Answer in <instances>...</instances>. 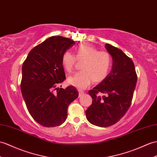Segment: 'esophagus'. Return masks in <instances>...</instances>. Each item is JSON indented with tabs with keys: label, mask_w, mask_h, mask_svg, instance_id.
Segmentation results:
<instances>
[{
	"label": "esophagus",
	"mask_w": 157,
	"mask_h": 157,
	"mask_svg": "<svg viewBox=\"0 0 157 157\" xmlns=\"http://www.w3.org/2000/svg\"><path fill=\"white\" fill-rule=\"evenodd\" d=\"M79 91V97H80V96H82L83 94H84V92H83V91H82V90H78Z\"/></svg>",
	"instance_id": "esophagus-1"
}]
</instances>
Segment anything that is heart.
Segmentation results:
<instances>
[{
  "instance_id": "heart-1",
  "label": "heart",
  "mask_w": 157,
  "mask_h": 157,
  "mask_svg": "<svg viewBox=\"0 0 157 157\" xmlns=\"http://www.w3.org/2000/svg\"><path fill=\"white\" fill-rule=\"evenodd\" d=\"M76 61L82 62L81 71L67 79L70 84L79 89H85L90 83H100L104 80L110 71L112 58L107 52H99L96 48L87 44L75 47L74 56L65 52L61 56V64L67 73L74 70Z\"/></svg>"
}]
</instances>
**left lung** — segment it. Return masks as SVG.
Returning a JSON list of instances; mask_svg holds the SVG:
<instances>
[{"label": "left lung", "mask_w": 157, "mask_h": 157, "mask_svg": "<svg viewBox=\"0 0 157 157\" xmlns=\"http://www.w3.org/2000/svg\"><path fill=\"white\" fill-rule=\"evenodd\" d=\"M112 57V68L104 80L90 90L92 104L86 111V118L92 124L108 127L114 124L128 111L137 82L132 60L121 49L106 43ZM102 93L105 96L98 95Z\"/></svg>", "instance_id": "obj_1"}]
</instances>
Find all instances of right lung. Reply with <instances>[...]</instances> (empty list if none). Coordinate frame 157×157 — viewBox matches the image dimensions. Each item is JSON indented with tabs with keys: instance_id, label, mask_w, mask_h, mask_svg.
<instances>
[{
	"instance_id": "1",
	"label": "right lung",
	"mask_w": 157,
	"mask_h": 157,
	"mask_svg": "<svg viewBox=\"0 0 157 157\" xmlns=\"http://www.w3.org/2000/svg\"><path fill=\"white\" fill-rule=\"evenodd\" d=\"M74 45L71 39L53 36L32 49L22 66L21 90L25 104L33 118L45 127L62 124L69 105L79 96L73 86L57 87L65 79L61 56Z\"/></svg>"
}]
</instances>
